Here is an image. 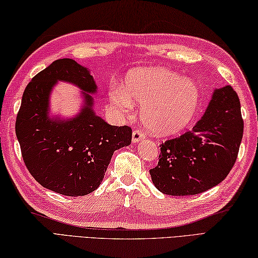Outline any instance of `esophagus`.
Segmentation results:
<instances>
[{
    "instance_id": "1",
    "label": "esophagus",
    "mask_w": 258,
    "mask_h": 258,
    "mask_svg": "<svg viewBox=\"0 0 258 258\" xmlns=\"http://www.w3.org/2000/svg\"><path fill=\"white\" fill-rule=\"evenodd\" d=\"M145 139V135H144V133L142 132L141 130H134L133 131V134H132V142L134 144H136V143H139L140 141H142V140H144Z\"/></svg>"
}]
</instances>
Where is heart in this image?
<instances>
[{
	"mask_svg": "<svg viewBox=\"0 0 258 258\" xmlns=\"http://www.w3.org/2000/svg\"><path fill=\"white\" fill-rule=\"evenodd\" d=\"M200 90L193 81L165 69L130 71L122 89L111 93V102L120 113L133 112L134 103L142 104L141 117L146 128L165 136L184 130L200 103Z\"/></svg>",
	"mask_w": 258,
	"mask_h": 258,
	"instance_id": "b5f03b06",
	"label": "heart"
}]
</instances>
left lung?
<instances>
[{"label": "left lung", "instance_id": "8db88e82", "mask_svg": "<svg viewBox=\"0 0 258 258\" xmlns=\"http://www.w3.org/2000/svg\"><path fill=\"white\" fill-rule=\"evenodd\" d=\"M240 103L231 85L214 90L191 131L161 145L157 166L150 169L163 194H200L223 182L234 166L243 138Z\"/></svg>", "mask_w": 258, "mask_h": 258}]
</instances>
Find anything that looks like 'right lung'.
<instances>
[{
    "instance_id": "1",
    "label": "right lung",
    "mask_w": 258,
    "mask_h": 258,
    "mask_svg": "<svg viewBox=\"0 0 258 258\" xmlns=\"http://www.w3.org/2000/svg\"><path fill=\"white\" fill-rule=\"evenodd\" d=\"M57 81L84 92L85 105L72 119L49 116V96ZM97 86L89 69L59 58L27 84L15 123L29 172L43 187L65 196H84L101 185L113 153L128 146L132 128L107 124L95 114Z\"/></svg>"
}]
</instances>
